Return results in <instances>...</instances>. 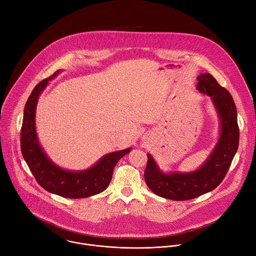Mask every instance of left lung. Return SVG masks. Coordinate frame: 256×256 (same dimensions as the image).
I'll list each match as a JSON object with an SVG mask.
<instances>
[{
	"label": "left lung",
	"instance_id": "8db88e82",
	"mask_svg": "<svg viewBox=\"0 0 256 256\" xmlns=\"http://www.w3.org/2000/svg\"><path fill=\"white\" fill-rule=\"evenodd\" d=\"M196 90L210 98L220 130L214 149L204 163L188 172L163 171L151 154L144 169L148 188L157 196L172 200H188L214 190L224 179L238 150L239 128L237 110L231 94L208 74L198 77Z\"/></svg>",
	"mask_w": 256,
	"mask_h": 256
}]
</instances>
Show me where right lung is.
I'll return each mask as SVG.
<instances>
[{
  "mask_svg": "<svg viewBox=\"0 0 256 256\" xmlns=\"http://www.w3.org/2000/svg\"><path fill=\"white\" fill-rule=\"evenodd\" d=\"M60 72L62 70H56L52 76L36 85L25 104L21 128V152L35 179L46 190L66 198H89L107 188L114 166L120 158L132 151V148L108 153L91 167L77 171L64 169L48 157L36 132V106L48 82Z\"/></svg>",
  "mask_w": 256,
  "mask_h": 256,
  "instance_id": "add662e5",
  "label": "right lung"
}]
</instances>
